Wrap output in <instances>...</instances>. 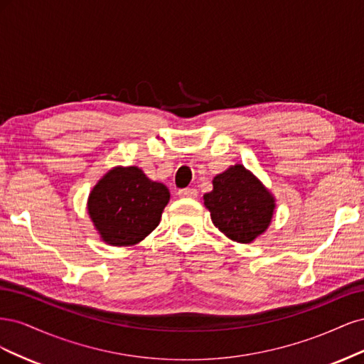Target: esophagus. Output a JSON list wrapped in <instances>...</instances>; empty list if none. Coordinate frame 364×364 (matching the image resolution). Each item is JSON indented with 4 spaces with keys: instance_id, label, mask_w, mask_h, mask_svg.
I'll use <instances>...</instances> for the list:
<instances>
[{
    "instance_id": "1",
    "label": "esophagus",
    "mask_w": 364,
    "mask_h": 364,
    "mask_svg": "<svg viewBox=\"0 0 364 364\" xmlns=\"http://www.w3.org/2000/svg\"><path fill=\"white\" fill-rule=\"evenodd\" d=\"M179 197H190V199H194L197 197V190L196 188H182L179 190Z\"/></svg>"
}]
</instances>
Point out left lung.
I'll use <instances>...</instances> for the list:
<instances>
[{
    "label": "left lung",
    "mask_w": 364,
    "mask_h": 364,
    "mask_svg": "<svg viewBox=\"0 0 364 364\" xmlns=\"http://www.w3.org/2000/svg\"><path fill=\"white\" fill-rule=\"evenodd\" d=\"M211 220L237 243H252L266 230L274 211V197L257 176L237 164L213 179V191L203 196Z\"/></svg>",
    "instance_id": "left-lung-1"
}]
</instances>
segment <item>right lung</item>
<instances>
[{
    "label": "right lung",
    "instance_id": "add662e5",
    "mask_svg": "<svg viewBox=\"0 0 364 364\" xmlns=\"http://www.w3.org/2000/svg\"><path fill=\"white\" fill-rule=\"evenodd\" d=\"M170 191L153 182L138 167L109 170L92 188L87 213L105 243L134 246L159 222Z\"/></svg>",
    "mask_w": 364,
    "mask_h": 364
}]
</instances>
